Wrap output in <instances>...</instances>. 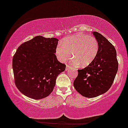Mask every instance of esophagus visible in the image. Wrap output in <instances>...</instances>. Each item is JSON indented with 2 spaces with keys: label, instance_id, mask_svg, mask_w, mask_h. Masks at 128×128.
Returning a JSON list of instances; mask_svg holds the SVG:
<instances>
[{
  "label": "esophagus",
  "instance_id": "1",
  "mask_svg": "<svg viewBox=\"0 0 128 128\" xmlns=\"http://www.w3.org/2000/svg\"><path fill=\"white\" fill-rule=\"evenodd\" d=\"M70 68H71V67H70V66H69L68 65L66 66V71H68V70H69V69Z\"/></svg>",
  "mask_w": 128,
  "mask_h": 128
}]
</instances>
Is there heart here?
I'll return each mask as SVG.
<instances>
[{"mask_svg":"<svg viewBox=\"0 0 128 128\" xmlns=\"http://www.w3.org/2000/svg\"><path fill=\"white\" fill-rule=\"evenodd\" d=\"M99 51L97 40L84 34L67 36L57 46L55 54L60 61L64 62L72 58L74 65L86 67L93 62Z\"/></svg>","mask_w":128,"mask_h":128,"instance_id":"1","label":"heart"}]
</instances>
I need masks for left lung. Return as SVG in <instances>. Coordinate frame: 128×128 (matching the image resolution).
Listing matches in <instances>:
<instances>
[{"label":"left lung","mask_w":128,"mask_h":128,"mask_svg":"<svg viewBox=\"0 0 128 128\" xmlns=\"http://www.w3.org/2000/svg\"><path fill=\"white\" fill-rule=\"evenodd\" d=\"M92 34L99 44V51L92 64L82 70L73 82L74 88L82 96L95 98L108 92L118 70L115 48L99 32Z\"/></svg>","instance_id":"8db88e82"}]
</instances>
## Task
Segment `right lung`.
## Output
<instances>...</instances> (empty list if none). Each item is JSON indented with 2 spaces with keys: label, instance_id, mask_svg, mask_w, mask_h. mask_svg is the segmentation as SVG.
I'll return each mask as SVG.
<instances>
[{
  "label": "right lung",
  "instance_id": "add662e5",
  "mask_svg": "<svg viewBox=\"0 0 128 128\" xmlns=\"http://www.w3.org/2000/svg\"><path fill=\"white\" fill-rule=\"evenodd\" d=\"M58 39L36 36L19 46L12 59L16 86L24 96L34 99L46 98L56 79L65 70L55 55Z\"/></svg>",
  "mask_w": 128,
  "mask_h": 128
}]
</instances>
